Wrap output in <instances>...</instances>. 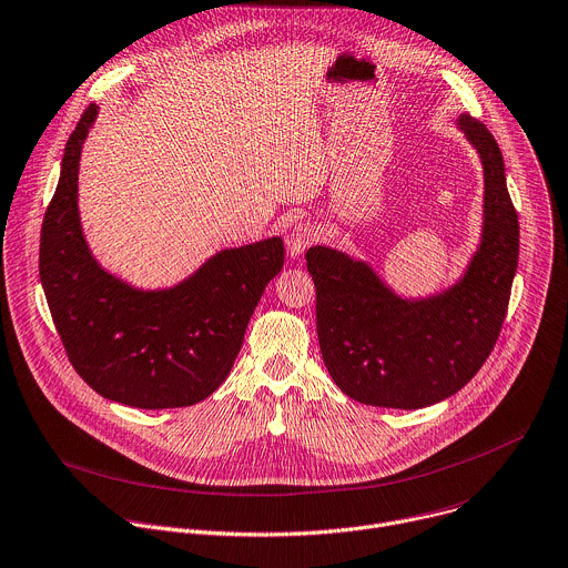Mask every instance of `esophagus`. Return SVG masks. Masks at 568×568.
<instances>
[{"label":"esophagus","mask_w":568,"mask_h":568,"mask_svg":"<svg viewBox=\"0 0 568 568\" xmlns=\"http://www.w3.org/2000/svg\"><path fill=\"white\" fill-rule=\"evenodd\" d=\"M316 239H318V232H316V227H314L312 223L296 225V227L287 234V239H285V243H287V254H290L292 258H298L310 245L316 243Z\"/></svg>","instance_id":"34e87169"}]
</instances>
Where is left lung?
Returning a JSON list of instances; mask_svg holds the SVG:
<instances>
[{
  "label": "left lung",
  "mask_w": 568,
  "mask_h": 568,
  "mask_svg": "<svg viewBox=\"0 0 568 568\" xmlns=\"http://www.w3.org/2000/svg\"><path fill=\"white\" fill-rule=\"evenodd\" d=\"M455 122L479 155L484 205L479 243L448 287L404 296L363 258L325 245L305 254L325 367L365 406L417 410L459 393L488 358L508 310L519 223L504 158L479 120L462 113Z\"/></svg>",
  "instance_id": "left-lung-1"
}]
</instances>
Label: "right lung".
Masks as SVG:
<instances>
[{
	"label": "right lung",
	"mask_w": 568,
	"mask_h": 568,
	"mask_svg": "<svg viewBox=\"0 0 568 568\" xmlns=\"http://www.w3.org/2000/svg\"><path fill=\"white\" fill-rule=\"evenodd\" d=\"M91 104L71 133L42 223L40 278L67 354L104 399L142 410L184 408L221 388L247 323L281 272V236L227 247L169 287L144 290L93 256L80 219L82 146L98 120Z\"/></svg>",
	"instance_id": "right-lung-1"
}]
</instances>
